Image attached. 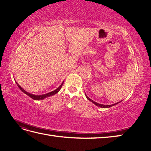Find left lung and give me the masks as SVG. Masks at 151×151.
Returning a JSON list of instances; mask_svg holds the SVG:
<instances>
[{"label":"left lung","mask_w":151,"mask_h":151,"mask_svg":"<svg viewBox=\"0 0 151 151\" xmlns=\"http://www.w3.org/2000/svg\"><path fill=\"white\" fill-rule=\"evenodd\" d=\"M86 98H87L89 101H91V102H93V103L94 104H95L96 106H99V107H101V108H110V107L112 106H114V105H115V104H117L119 103V102H117V103H115V104H111V105H104V104H99V103H97V102H95V101H92L91 99H89L87 95H86Z\"/></svg>","instance_id":"left-lung-1"}]
</instances>
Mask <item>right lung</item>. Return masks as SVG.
I'll list each match as a JSON object with an SVG mask.
<instances>
[{
	"label": "right lung",
	"mask_w": 151,
	"mask_h": 151,
	"mask_svg": "<svg viewBox=\"0 0 151 151\" xmlns=\"http://www.w3.org/2000/svg\"><path fill=\"white\" fill-rule=\"evenodd\" d=\"M63 84V82L62 83V84H61V85L60 86L59 88H57L56 89H55V90H54V91H52V92H50V93H47V94H44V95H32V94H30V93H28V92H27L26 91H24V89H22V88L21 87V86L17 84V85L18 86V87H19V88H20V89H21V90L22 92H24L25 94L29 96V97H31L32 99H34V100H42V99H45V98H46V97H49V96H52V95H55L56 93H57L60 90L61 88L62 87Z\"/></svg>",
	"instance_id": "obj_1"
}]
</instances>
